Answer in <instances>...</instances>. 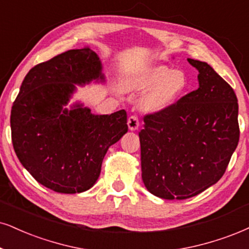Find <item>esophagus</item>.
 Masks as SVG:
<instances>
[{
	"label": "esophagus",
	"instance_id": "1",
	"mask_svg": "<svg viewBox=\"0 0 249 249\" xmlns=\"http://www.w3.org/2000/svg\"><path fill=\"white\" fill-rule=\"evenodd\" d=\"M127 124H128V128H129V130H131V131H135V130L139 129L140 121H139V119H137V116L131 115L130 118L128 119Z\"/></svg>",
	"mask_w": 249,
	"mask_h": 249
}]
</instances>
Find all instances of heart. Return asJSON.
<instances>
[{
  "label": "heart",
  "mask_w": 249,
  "mask_h": 249,
  "mask_svg": "<svg viewBox=\"0 0 249 249\" xmlns=\"http://www.w3.org/2000/svg\"><path fill=\"white\" fill-rule=\"evenodd\" d=\"M128 92H146L140 100V107L150 114H157L174 105L187 89V76L181 70L157 64L131 73L122 83Z\"/></svg>",
  "instance_id": "heart-1"
}]
</instances>
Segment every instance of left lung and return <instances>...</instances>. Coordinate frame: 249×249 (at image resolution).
I'll return each mask as SVG.
<instances>
[{
	"label": "left lung",
	"instance_id": "left-lung-1",
	"mask_svg": "<svg viewBox=\"0 0 249 249\" xmlns=\"http://www.w3.org/2000/svg\"><path fill=\"white\" fill-rule=\"evenodd\" d=\"M187 61L198 70V89L146 115L139 134L144 186L164 199L193 197L214 185L240 135L233 89L207 62Z\"/></svg>",
	"mask_w": 249,
	"mask_h": 249
}]
</instances>
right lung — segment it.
I'll return each mask as SVG.
<instances>
[{
  "instance_id": "right-lung-1",
  "label": "right lung",
  "mask_w": 249,
  "mask_h": 249,
  "mask_svg": "<svg viewBox=\"0 0 249 249\" xmlns=\"http://www.w3.org/2000/svg\"><path fill=\"white\" fill-rule=\"evenodd\" d=\"M105 83L103 64L90 48L70 50L33 67L11 109L15 152L35 179L56 193L76 194L96 183L107 150L128 131L124 109L92 114L75 103L77 87Z\"/></svg>"
}]
</instances>
